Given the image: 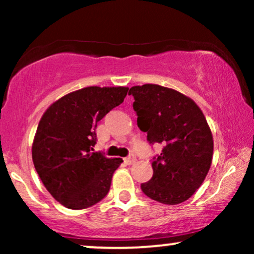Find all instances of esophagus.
I'll list each match as a JSON object with an SVG mask.
<instances>
[{"label":"esophagus","mask_w":254,"mask_h":254,"mask_svg":"<svg viewBox=\"0 0 254 254\" xmlns=\"http://www.w3.org/2000/svg\"><path fill=\"white\" fill-rule=\"evenodd\" d=\"M124 161H125V164L131 165V164H133V162L136 161V157H135V155H129L127 157H125Z\"/></svg>","instance_id":"obj_1"}]
</instances>
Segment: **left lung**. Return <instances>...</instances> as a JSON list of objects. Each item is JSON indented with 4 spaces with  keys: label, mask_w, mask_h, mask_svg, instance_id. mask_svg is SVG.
I'll list each match as a JSON object with an SVG mask.
<instances>
[{
    "label": "left lung",
    "mask_w": 254,
    "mask_h": 254,
    "mask_svg": "<svg viewBox=\"0 0 254 254\" xmlns=\"http://www.w3.org/2000/svg\"><path fill=\"white\" fill-rule=\"evenodd\" d=\"M129 95L148 142L162 145L142 191L160 203L185 202L202 185L212 161L214 139L202 110L192 99L159 84L133 86Z\"/></svg>",
    "instance_id": "1"
}]
</instances>
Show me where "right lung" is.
Segmentation results:
<instances>
[{
  "mask_svg": "<svg viewBox=\"0 0 254 254\" xmlns=\"http://www.w3.org/2000/svg\"><path fill=\"white\" fill-rule=\"evenodd\" d=\"M127 87H86L64 95L45 111L32 144L34 167L46 190L68 209L100 202L110 191L121 157L93 153L95 127L127 97Z\"/></svg>",
  "mask_w": 254,
  "mask_h": 254,
  "instance_id": "obj_1",
  "label": "right lung"
}]
</instances>
